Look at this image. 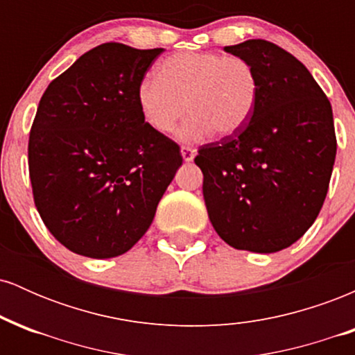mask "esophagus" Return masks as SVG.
I'll return each mask as SVG.
<instances>
[{
	"label": "esophagus",
	"mask_w": 355,
	"mask_h": 355,
	"mask_svg": "<svg viewBox=\"0 0 355 355\" xmlns=\"http://www.w3.org/2000/svg\"><path fill=\"white\" fill-rule=\"evenodd\" d=\"M180 152H182V157L185 162H191L195 158V150L189 145H182Z\"/></svg>",
	"instance_id": "obj_1"
}]
</instances>
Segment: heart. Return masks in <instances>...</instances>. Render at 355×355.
Masks as SVG:
<instances>
[{"instance_id":"1","label":"heart","mask_w":355,"mask_h":355,"mask_svg":"<svg viewBox=\"0 0 355 355\" xmlns=\"http://www.w3.org/2000/svg\"><path fill=\"white\" fill-rule=\"evenodd\" d=\"M260 95L259 73L247 58L218 51L175 53L157 67V76H145L137 87L141 118L153 132L178 128L183 141H198L217 132L232 137L245 128Z\"/></svg>"}]
</instances>
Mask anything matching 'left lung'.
Listing matches in <instances>:
<instances>
[{
    "label": "left lung",
    "instance_id": "1",
    "mask_svg": "<svg viewBox=\"0 0 355 355\" xmlns=\"http://www.w3.org/2000/svg\"><path fill=\"white\" fill-rule=\"evenodd\" d=\"M259 73L245 128L198 148L203 198L230 247L272 254L297 242L324 205L336 162L332 107L311 71L266 40L225 46Z\"/></svg>",
    "mask_w": 355,
    "mask_h": 355
}]
</instances>
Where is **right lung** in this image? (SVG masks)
I'll list each match as a JSON object with an SVG mask.
<instances>
[{
  "label": "right lung",
  "instance_id": "1",
  "mask_svg": "<svg viewBox=\"0 0 355 355\" xmlns=\"http://www.w3.org/2000/svg\"><path fill=\"white\" fill-rule=\"evenodd\" d=\"M164 48L103 43L48 85L28 141L35 205L61 245L92 259L145 235L182 165L180 146L141 118L137 87Z\"/></svg>",
  "mask_w": 355,
  "mask_h": 355
}]
</instances>
